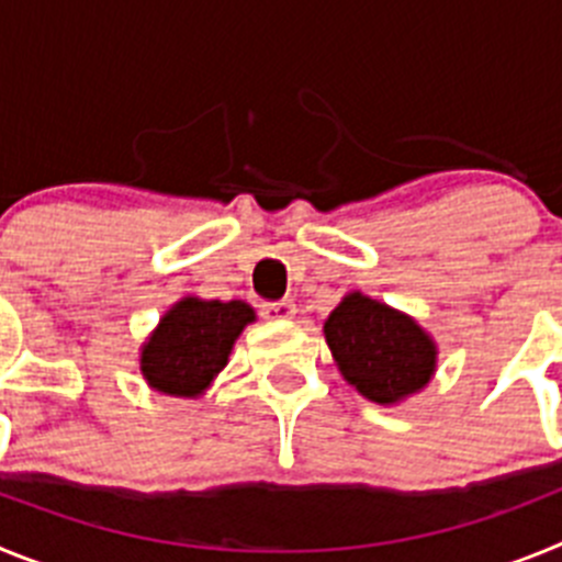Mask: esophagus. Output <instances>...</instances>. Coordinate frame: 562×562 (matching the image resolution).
I'll return each instance as SVG.
<instances>
[{
    "label": "esophagus",
    "mask_w": 562,
    "mask_h": 562,
    "mask_svg": "<svg viewBox=\"0 0 562 562\" xmlns=\"http://www.w3.org/2000/svg\"><path fill=\"white\" fill-rule=\"evenodd\" d=\"M295 304L292 301H276V304H265L261 306V315L267 317V321H290V317H295Z\"/></svg>",
    "instance_id": "esophagus-1"
}]
</instances>
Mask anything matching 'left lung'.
<instances>
[{"label": "left lung", "mask_w": 562, "mask_h": 562, "mask_svg": "<svg viewBox=\"0 0 562 562\" xmlns=\"http://www.w3.org/2000/svg\"><path fill=\"white\" fill-rule=\"evenodd\" d=\"M342 380L376 405L419 394L436 371V342L414 317L349 292L324 324Z\"/></svg>", "instance_id": "8db88e82"}]
</instances>
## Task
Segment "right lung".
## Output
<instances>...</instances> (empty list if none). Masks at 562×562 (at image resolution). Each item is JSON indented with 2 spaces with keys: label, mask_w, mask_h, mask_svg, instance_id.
<instances>
[{
  "label": "right lung",
  "mask_w": 562,
  "mask_h": 562,
  "mask_svg": "<svg viewBox=\"0 0 562 562\" xmlns=\"http://www.w3.org/2000/svg\"><path fill=\"white\" fill-rule=\"evenodd\" d=\"M256 312L245 301L182 297L140 349L143 380L168 396H200L227 366L236 337Z\"/></svg>",
  "instance_id": "1"
}]
</instances>
